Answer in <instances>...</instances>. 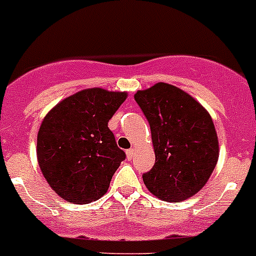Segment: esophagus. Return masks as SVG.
I'll list each match as a JSON object with an SVG mask.
<instances>
[{
	"mask_svg": "<svg viewBox=\"0 0 256 256\" xmlns=\"http://www.w3.org/2000/svg\"><path fill=\"white\" fill-rule=\"evenodd\" d=\"M126 158H128V160H132L133 156H134V148L126 150Z\"/></svg>",
	"mask_w": 256,
	"mask_h": 256,
	"instance_id": "1",
	"label": "esophagus"
}]
</instances>
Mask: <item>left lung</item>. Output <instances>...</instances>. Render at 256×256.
Returning a JSON list of instances; mask_svg holds the SVG:
<instances>
[{
	"instance_id": "obj_1",
	"label": "left lung",
	"mask_w": 256,
	"mask_h": 256,
	"mask_svg": "<svg viewBox=\"0 0 256 256\" xmlns=\"http://www.w3.org/2000/svg\"><path fill=\"white\" fill-rule=\"evenodd\" d=\"M134 99L151 128L156 161L144 174L146 188L165 202L198 193L218 161V138L210 112L176 86L158 82Z\"/></svg>"
}]
</instances>
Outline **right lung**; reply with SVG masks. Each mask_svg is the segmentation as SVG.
<instances>
[{"instance_id":"add662e5","label":"right lung","mask_w":256,"mask_h":256,"mask_svg":"<svg viewBox=\"0 0 256 256\" xmlns=\"http://www.w3.org/2000/svg\"><path fill=\"white\" fill-rule=\"evenodd\" d=\"M126 92L86 88L58 102L38 132V164L50 188L67 202L102 198L126 158L108 122Z\"/></svg>"}]
</instances>
